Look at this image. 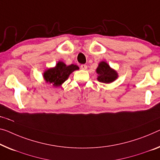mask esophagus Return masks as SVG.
Listing matches in <instances>:
<instances>
[{
    "label": "esophagus",
    "mask_w": 160,
    "mask_h": 160,
    "mask_svg": "<svg viewBox=\"0 0 160 160\" xmlns=\"http://www.w3.org/2000/svg\"><path fill=\"white\" fill-rule=\"evenodd\" d=\"M81 68H82V70H87V66L86 64L81 65Z\"/></svg>",
    "instance_id": "obj_1"
}]
</instances>
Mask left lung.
<instances>
[{"label":"left lung","instance_id":"obj_1","mask_svg":"<svg viewBox=\"0 0 160 160\" xmlns=\"http://www.w3.org/2000/svg\"><path fill=\"white\" fill-rule=\"evenodd\" d=\"M96 72L98 74L97 80L104 83H112L119 77L117 71L110 67V66L104 61L99 63Z\"/></svg>","mask_w":160,"mask_h":160}]
</instances>
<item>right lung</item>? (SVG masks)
Returning a JSON list of instances; mask_svg holds the SVG:
<instances>
[{
	"label": "right lung",
	"mask_w": 160,
	"mask_h": 160,
	"mask_svg": "<svg viewBox=\"0 0 160 160\" xmlns=\"http://www.w3.org/2000/svg\"><path fill=\"white\" fill-rule=\"evenodd\" d=\"M78 69L79 67L77 65L67 66L63 61H58L54 67L44 71L43 77L46 83H52L55 87H59L68 79L71 73Z\"/></svg>",
	"instance_id": "add662e5"
}]
</instances>
